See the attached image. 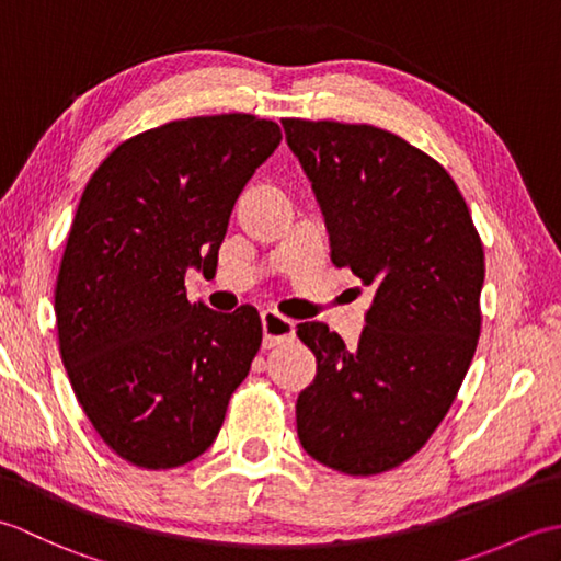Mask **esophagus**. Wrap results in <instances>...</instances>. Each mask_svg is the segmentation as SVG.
<instances>
[{
    "label": "esophagus",
    "instance_id": "34e87169",
    "mask_svg": "<svg viewBox=\"0 0 561 561\" xmlns=\"http://www.w3.org/2000/svg\"><path fill=\"white\" fill-rule=\"evenodd\" d=\"M262 332H265V337H262V347L272 350L296 335V323L289 318L279 316L277 311H262Z\"/></svg>",
    "mask_w": 561,
    "mask_h": 561
}]
</instances>
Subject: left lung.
Listing matches in <instances>:
<instances>
[{"label":"left lung","mask_w":561,"mask_h":561,"mask_svg":"<svg viewBox=\"0 0 561 561\" xmlns=\"http://www.w3.org/2000/svg\"><path fill=\"white\" fill-rule=\"evenodd\" d=\"M330 233L374 304L354 350L325 323L296 335L316 354L296 400L308 456L356 478L398 468L456 400L478 350L484 250L444 165L374 125L284 117Z\"/></svg>","instance_id":"left-lung-1"}]
</instances>
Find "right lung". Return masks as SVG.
Here are the masks:
<instances>
[{
    "mask_svg": "<svg viewBox=\"0 0 561 561\" xmlns=\"http://www.w3.org/2000/svg\"><path fill=\"white\" fill-rule=\"evenodd\" d=\"M279 141L248 113L173 121L117 145L83 187L55 287L59 354L103 444L137 468L202 456L260 350L255 308L190 304L185 272L217 267Z\"/></svg>",
    "mask_w": 561,
    "mask_h": 561,
    "instance_id": "obj_1",
    "label": "right lung"
}]
</instances>
